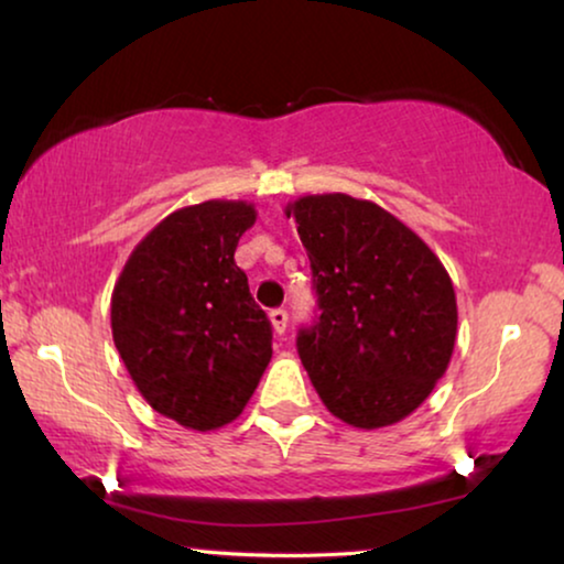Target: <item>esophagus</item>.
<instances>
[{
	"label": "esophagus",
	"instance_id": "obj_1",
	"mask_svg": "<svg viewBox=\"0 0 564 564\" xmlns=\"http://www.w3.org/2000/svg\"><path fill=\"white\" fill-rule=\"evenodd\" d=\"M269 321H272L276 336H282L284 330H288V311H282V307H274V311L269 313Z\"/></svg>",
	"mask_w": 564,
	"mask_h": 564
}]
</instances>
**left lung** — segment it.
I'll return each instance as SVG.
<instances>
[{"label": "left lung", "mask_w": 564, "mask_h": 564, "mask_svg": "<svg viewBox=\"0 0 564 564\" xmlns=\"http://www.w3.org/2000/svg\"><path fill=\"white\" fill-rule=\"evenodd\" d=\"M313 269L318 311L297 354L336 419L357 429L403 421L449 367L457 297L434 251L405 223L341 192L288 205Z\"/></svg>", "instance_id": "obj_1"}]
</instances>
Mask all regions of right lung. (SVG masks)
Listing matches in <instances>:
<instances>
[{
	"instance_id": "1",
	"label": "right lung",
	"mask_w": 564,
	"mask_h": 564,
	"mask_svg": "<svg viewBox=\"0 0 564 564\" xmlns=\"http://www.w3.org/2000/svg\"><path fill=\"white\" fill-rule=\"evenodd\" d=\"M257 210L207 199L166 215L115 282L112 341L153 411L192 431L236 421L272 359V323L234 253Z\"/></svg>"
}]
</instances>
